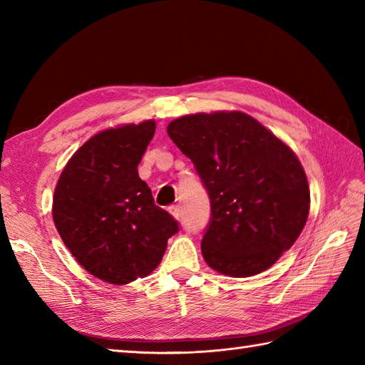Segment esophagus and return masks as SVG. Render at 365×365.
I'll use <instances>...</instances> for the list:
<instances>
[{"label":"esophagus","instance_id":"esophagus-1","mask_svg":"<svg viewBox=\"0 0 365 365\" xmlns=\"http://www.w3.org/2000/svg\"><path fill=\"white\" fill-rule=\"evenodd\" d=\"M168 210H169L170 215L174 216L175 220H182L183 213H182V207H180V205H170V207L168 208Z\"/></svg>","mask_w":365,"mask_h":365}]
</instances>
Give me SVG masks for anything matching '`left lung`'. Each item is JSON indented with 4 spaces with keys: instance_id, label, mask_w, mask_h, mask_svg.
<instances>
[{
    "instance_id": "8db88e82",
    "label": "left lung",
    "mask_w": 365,
    "mask_h": 365,
    "mask_svg": "<svg viewBox=\"0 0 365 365\" xmlns=\"http://www.w3.org/2000/svg\"><path fill=\"white\" fill-rule=\"evenodd\" d=\"M168 135L192 161L210 199L202 255L222 274L262 273L289 251L307 221V177L281 139L240 111L191 114Z\"/></svg>"
}]
</instances>
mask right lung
I'll use <instances>...</instances> for the list:
<instances>
[{
    "mask_svg": "<svg viewBox=\"0 0 365 365\" xmlns=\"http://www.w3.org/2000/svg\"><path fill=\"white\" fill-rule=\"evenodd\" d=\"M155 122L123 125L92 136L61 174L53 220L64 245L91 274L128 284L150 274L178 232L173 215L155 205L138 175Z\"/></svg>",
    "mask_w": 365,
    "mask_h": 365,
    "instance_id": "add662e5",
    "label": "right lung"
}]
</instances>
